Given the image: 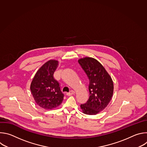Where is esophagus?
I'll return each instance as SVG.
<instances>
[{
	"label": "esophagus",
	"instance_id": "1",
	"mask_svg": "<svg viewBox=\"0 0 147 147\" xmlns=\"http://www.w3.org/2000/svg\"><path fill=\"white\" fill-rule=\"evenodd\" d=\"M74 94H75V92H74L73 90H71V91H70V92L67 93V94H66V95H67V96H70V95H72Z\"/></svg>",
	"mask_w": 147,
	"mask_h": 147
}]
</instances>
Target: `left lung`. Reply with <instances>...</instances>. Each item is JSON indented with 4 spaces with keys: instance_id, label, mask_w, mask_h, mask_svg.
Segmentation results:
<instances>
[{
    "instance_id": "1",
    "label": "left lung",
    "mask_w": 147,
    "mask_h": 147,
    "mask_svg": "<svg viewBox=\"0 0 147 147\" xmlns=\"http://www.w3.org/2000/svg\"><path fill=\"white\" fill-rule=\"evenodd\" d=\"M78 63L89 79L90 96L80 107L84 113L95 115L105 108L113 93L112 78L96 59L86 57L78 60Z\"/></svg>"
}]
</instances>
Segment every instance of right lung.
Returning a JSON list of instances; mask_svg holds the SVG:
<instances>
[{
	"instance_id": "right-lung-1",
	"label": "right lung",
	"mask_w": 147,
	"mask_h": 147,
	"mask_svg": "<svg viewBox=\"0 0 147 147\" xmlns=\"http://www.w3.org/2000/svg\"><path fill=\"white\" fill-rule=\"evenodd\" d=\"M58 63L55 60L45 63L36 73L31 84L30 90L35 102L45 109L57 107L63 100L64 94L53 77Z\"/></svg>"
}]
</instances>
